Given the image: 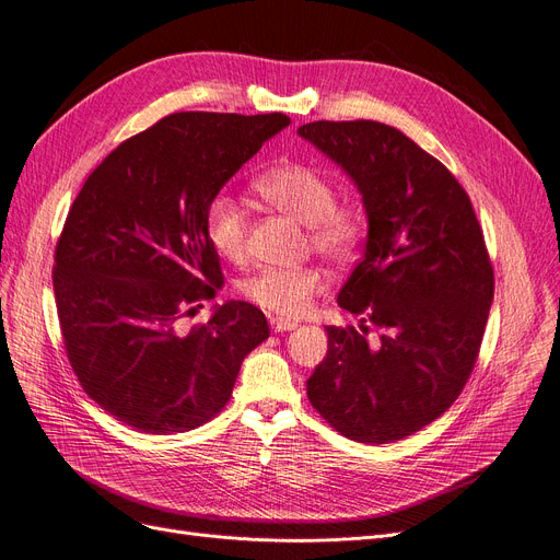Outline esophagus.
I'll list each match as a JSON object with an SVG mask.
<instances>
[{
    "instance_id": "34e87169",
    "label": "esophagus",
    "mask_w": 560,
    "mask_h": 560,
    "mask_svg": "<svg viewBox=\"0 0 560 560\" xmlns=\"http://www.w3.org/2000/svg\"><path fill=\"white\" fill-rule=\"evenodd\" d=\"M269 326H272L275 332H288V330H295L298 328V320L291 318H269Z\"/></svg>"
}]
</instances>
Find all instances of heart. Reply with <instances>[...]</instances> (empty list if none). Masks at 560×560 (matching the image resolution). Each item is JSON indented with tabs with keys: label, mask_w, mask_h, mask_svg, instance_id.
<instances>
[{
	"label": "heart",
	"mask_w": 560,
	"mask_h": 560,
	"mask_svg": "<svg viewBox=\"0 0 560 560\" xmlns=\"http://www.w3.org/2000/svg\"><path fill=\"white\" fill-rule=\"evenodd\" d=\"M256 190L275 209L306 223V240L318 256L347 265L358 258L368 234V219L360 207L337 202L330 178L304 162H285L256 178ZM207 237L215 254L240 262L246 256L248 215L230 192L211 197L207 207ZM328 279L316 265L262 267L242 281L240 291L254 304L279 316H302Z\"/></svg>",
	"instance_id": "1"
}]
</instances>
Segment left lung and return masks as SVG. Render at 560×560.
Here are the masks:
<instances>
[{
	"mask_svg": "<svg viewBox=\"0 0 560 560\" xmlns=\"http://www.w3.org/2000/svg\"><path fill=\"white\" fill-rule=\"evenodd\" d=\"M298 132L345 167L370 221L337 300L363 326L326 328L306 395L349 440H402L440 419L477 365L495 288L481 225L458 178L390 125L316 120Z\"/></svg>",
	"mask_w": 560,
	"mask_h": 560,
	"instance_id": "obj_1",
	"label": "left lung"
}]
</instances>
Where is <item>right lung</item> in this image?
<instances>
[{
  "instance_id": "add662e5",
  "label": "right lung",
  "mask_w": 560,
  "mask_h": 560,
  "mask_svg": "<svg viewBox=\"0 0 560 560\" xmlns=\"http://www.w3.org/2000/svg\"><path fill=\"white\" fill-rule=\"evenodd\" d=\"M283 114L182 112L106 155L71 205L52 265L60 332L88 398L151 435L211 421L242 360L269 337L230 300L188 332L182 318L223 283L207 207Z\"/></svg>"
}]
</instances>
